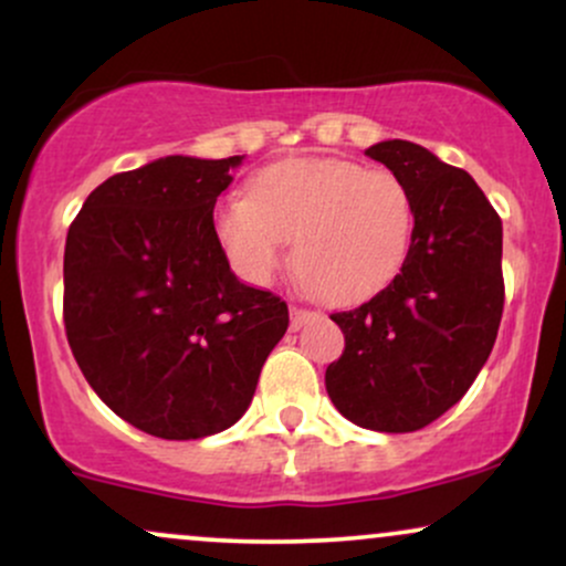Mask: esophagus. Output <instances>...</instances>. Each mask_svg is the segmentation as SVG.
Returning <instances> with one entry per match:
<instances>
[{
    "instance_id": "34e87169",
    "label": "esophagus",
    "mask_w": 566,
    "mask_h": 566,
    "mask_svg": "<svg viewBox=\"0 0 566 566\" xmlns=\"http://www.w3.org/2000/svg\"><path fill=\"white\" fill-rule=\"evenodd\" d=\"M316 311H308V308H297V305H292L290 308V327L292 329H301V327H305V324H308L311 319H316Z\"/></svg>"
}]
</instances>
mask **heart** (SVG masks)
<instances>
[{
    "label": "heart",
    "instance_id": "1",
    "mask_svg": "<svg viewBox=\"0 0 566 566\" xmlns=\"http://www.w3.org/2000/svg\"><path fill=\"white\" fill-rule=\"evenodd\" d=\"M212 231L231 269L269 284L295 239L301 282L327 303L378 295L399 276L415 233V199L386 167L308 157L263 167L247 197H226Z\"/></svg>",
    "mask_w": 566,
    "mask_h": 566
}]
</instances>
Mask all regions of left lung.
Returning <instances> with one entry per match:
<instances>
[{
  "label": "left lung",
  "instance_id": "1",
  "mask_svg": "<svg viewBox=\"0 0 566 566\" xmlns=\"http://www.w3.org/2000/svg\"><path fill=\"white\" fill-rule=\"evenodd\" d=\"M365 154L412 191V247L386 290L329 316L346 348L324 382L350 423L409 433L463 399L495 346L503 223L469 172L418 143L382 140Z\"/></svg>",
  "mask_w": 566,
  "mask_h": 566
}]
</instances>
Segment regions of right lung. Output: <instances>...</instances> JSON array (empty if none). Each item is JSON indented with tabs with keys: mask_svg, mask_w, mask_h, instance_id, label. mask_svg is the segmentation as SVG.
Wrapping results in <instances>:
<instances>
[{
	"mask_svg": "<svg viewBox=\"0 0 566 566\" xmlns=\"http://www.w3.org/2000/svg\"><path fill=\"white\" fill-rule=\"evenodd\" d=\"M242 157L112 175L69 226L63 324L93 391L159 439L226 431L250 407L287 303L231 274L212 210Z\"/></svg>",
	"mask_w": 566,
	"mask_h": 566,
	"instance_id": "add662e5",
	"label": "right lung"
}]
</instances>
